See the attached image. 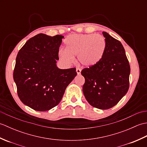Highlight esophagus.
I'll use <instances>...</instances> for the list:
<instances>
[{"label": "esophagus", "instance_id": "obj_1", "mask_svg": "<svg viewBox=\"0 0 147 147\" xmlns=\"http://www.w3.org/2000/svg\"><path fill=\"white\" fill-rule=\"evenodd\" d=\"M76 73L78 74H80L81 73V69L80 68H76Z\"/></svg>", "mask_w": 147, "mask_h": 147}]
</instances>
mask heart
<instances>
[{"label":"heart","mask_w":147,"mask_h":147,"mask_svg":"<svg viewBox=\"0 0 147 147\" xmlns=\"http://www.w3.org/2000/svg\"><path fill=\"white\" fill-rule=\"evenodd\" d=\"M66 49H61L59 56L65 63L73 62L74 55L85 67L97 64L104 56L106 48L105 39L100 34H73L65 40Z\"/></svg>","instance_id":"obj_1"}]
</instances>
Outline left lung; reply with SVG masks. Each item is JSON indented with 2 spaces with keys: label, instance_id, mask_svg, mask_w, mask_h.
<instances>
[{
  "label": "left lung",
  "instance_id": "8db88e82",
  "mask_svg": "<svg viewBox=\"0 0 147 147\" xmlns=\"http://www.w3.org/2000/svg\"><path fill=\"white\" fill-rule=\"evenodd\" d=\"M104 56L97 64L83 69V94L93 107L109 109L126 94L129 86L130 66L122 43L107 32Z\"/></svg>",
  "mask_w": 147,
  "mask_h": 147
}]
</instances>
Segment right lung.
<instances>
[{
  "label": "right lung",
  "instance_id": "right-lung-1",
  "mask_svg": "<svg viewBox=\"0 0 147 147\" xmlns=\"http://www.w3.org/2000/svg\"><path fill=\"white\" fill-rule=\"evenodd\" d=\"M63 38L38 34L17 55L13 78L18 95L24 105L35 111H49L57 105L77 75L76 68L61 69L56 65Z\"/></svg>",
  "mask_w": 147,
  "mask_h": 147
}]
</instances>
